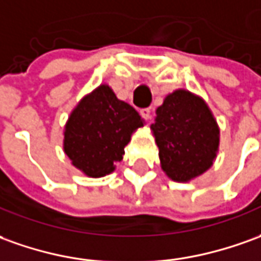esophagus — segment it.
Instances as JSON below:
<instances>
[{
    "label": "esophagus",
    "mask_w": 261,
    "mask_h": 261,
    "mask_svg": "<svg viewBox=\"0 0 261 261\" xmlns=\"http://www.w3.org/2000/svg\"><path fill=\"white\" fill-rule=\"evenodd\" d=\"M141 115L143 119L149 120L150 119V109L149 108H143V109H141Z\"/></svg>",
    "instance_id": "obj_1"
}]
</instances>
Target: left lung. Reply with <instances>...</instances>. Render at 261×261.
<instances>
[{
  "label": "left lung",
  "instance_id": "1",
  "mask_svg": "<svg viewBox=\"0 0 261 261\" xmlns=\"http://www.w3.org/2000/svg\"><path fill=\"white\" fill-rule=\"evenodd\" d=\"M162 170L175 182H190L213 166L220 129L199 95L188 89L169 93L150 125Z\"/></svg>",
  "mask_w": 261,
  "mask_h": 261
}]
</instances>
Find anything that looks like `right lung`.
I'll list each match as a JSON object with an SVG mask.
<instances>
[{
  "mask_svg": "<svg viewBox=\"0 0 261 261\" xmlns=\"http://www.w3.org/2000/svg\"><path fill=\"white\" fill-rule=\"evenodd\" d=\"M143 125L135 108L102 84L79 100L69 115L64 127V152L84 175L103 177L115 170L130 136Z\"/></svg>",
  "mask_w": 261,
  "mask_h": 261,
  "instance_id": "add662e5",
  "label": "right lung"
}]
</instances>
